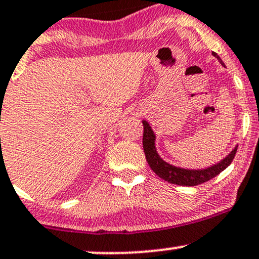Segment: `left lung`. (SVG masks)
<instances>
[{"instance_id":"8db88e82","label":"left lung","mask_w":259,"mask_h":259,"mask_svg":"<svg viewBox=\"0 0 259 259\" xmlns=\"http://www.w3.org/2000/svg\"><path fill=\"white\" fill-rule=\"evenodd\" d=\"M212 55L218 59L221 65H224L223 60L217 53H212ZM144 125V136H143V145H144V152L146 156V161L149 162L150 167L158 177L162 180L169 182V183L178 184V186H186V187H194L198 184L204 183L212 180L217 177L220 172L231 163L232 160L235 158L236 151H237V146L232 150L229 155L224 158L223 161L219 163L214 164V166L209 167L205 169H184L180 168V167L172 166V164L164 162L158 156L157 151L155 147V134H153L151 126H150L147 121L143 120Z\"/></svg>"}]
</instances>
